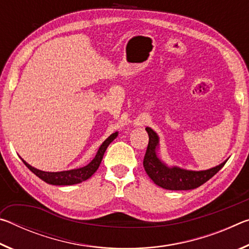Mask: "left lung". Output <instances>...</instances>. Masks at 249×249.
Returning a JSON list of instances; mask_svg holds the SVG:
<instances>
[{
  "instance_id": "obj_1",
  "label": "left lung",
  "mask_w": 249,
  "mask_h": 249,
  "mask_svg": "<svg viewBox=\"0 0 249 249\" xmlns=\"http://www.w3.org/2000/svg\"><path fill=\"white\" fill-rule=\"evenodd\" d=\"M146 130L148 133L149 142L142 165H144L149 178L159 187L167 189V190H192V189L200 187L212 178L214 175H216L227 161L225 160L221 165L203 171L184 170L178 167L169 168L160 161L156 154L159 142L157 134L150 127H146Z\"/></svg>"
}]
</instances>
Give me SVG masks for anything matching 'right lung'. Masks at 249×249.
Instances as JSON below:
<instances>
[{
  "label": "right lung",
  "instance_id": "add662e5",
  "mask_svg": "<svg viewBox=\"0 0 249 249\" xmlns=\"http://www.w3.org/2000/svg\"><path fill=\"white\" fill-rule=\"evenodd\" d=\"M117 136V133H113L111 136L107 137V140L103 142V144L100 146V148L96 153L95 157L93 160L89 163V165L84 166L82 168H79V169H73V170H67V171H60V172H46L36 169V168L32 167L28 165L26 161L23 162L25 163L29 170H31L33 174H35L38 178H40L45 182L53 185H71L75 183H80L82 181H86L89 179L90 177L94 174V172L98 170L101 161H102L103 155L107 150V146L111 144V142L115 140Z\"/></svg>",
  "mask_w": 249,
  "mask_h": 249
}]
</instances>
